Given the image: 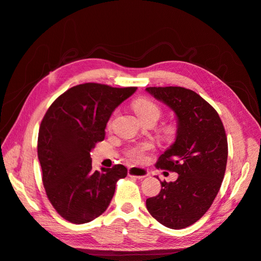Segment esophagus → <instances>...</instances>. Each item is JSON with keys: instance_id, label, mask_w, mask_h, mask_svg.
I'll use <instances>...</instances> for the list:
<instances>
[{"instance_id": "esophagus-1", "label": "esophagus", "mask_w": 261, "mask_h": 261, "mask_svg": "<svg viewBox=\"0 0 261 261\" xmlns=\"http://www.w3.org/2000/svg\"><path fill=\"white\" fill-rule=\"evenodd\" d=\"M128 175L130 177H135V178H144L146 176H148V171L143 167H138V166H130L128 168Z\"/></svg>"}]
</instances>
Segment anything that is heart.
Returning a JSON list of instances; mask_svg holds the SVG:
<instances>
[{
    "mask_svg": "<svg viewBox=\"0 0 261 261\" xmlns=\"http://www.w3.org/2000/svg\"><path fill=\"white\" fill-rule=\"evenodd\" d=\"M133 111L135 112L141 120H146L153 118L158 120L161 116V109L155 102L148 98H139L132 105ZM163 133L165 138L168 140H174L178 134V127L175 123H168L163 128ZM153 146L150 143H142L135 145L128 150L127 154L132 161L144 162L146 154L148 151L152 150Z\"/></svg>",
    "mask_w": 261,
    "mask_h": 261,
    "instance_id": "obj_1",
    "label": "heart"
}]
</instances>
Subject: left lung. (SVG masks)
<instances>
[{
	"label": "left lung",
	"instance_id": "1",
	"mask_svg": "<svg viewBox=\"0 0 261 261\" xmlns=\"http://www.w3.org/2000/svg\"><path fill=\"white\" fill-rule=\"evenodd\" d=\"M146 90L171 108L178 122L174 144L155 164L178 178L162 181L160 193L147 198L146 207L159 223L182 229L197 222L218 195L227 163V138L218 112L193 90L180 86Z\"/></svg>",
	"mask_w": 261,
	"mask_h": 261
}]
</instances>
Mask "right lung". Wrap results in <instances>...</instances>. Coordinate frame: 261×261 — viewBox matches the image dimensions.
<instances>
[{
  "label": "right lung",
  "instance_id": "obj_1",
  "mask_svg": "<svg viewBox=\"0 0 261 261\" xmlns=\"http://www.w3.org/2000/svg\"><path fill=\"white\" fill-rule=\"evenodd\" d=\"M138 87L84 83L69 88L50 106L38 133L42 184L54 209L74 224L102 214L117 181L127 176L121 164L93 171L90 151L105 140L114 110Z\"/></svg>",
  "mask_w": 261,
  "mask_h": 261
}]
</instances>
